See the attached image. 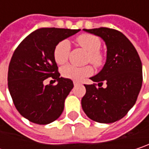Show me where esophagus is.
Segmentation results:
<instances>
[{
	"label": "esophagus",
	"mask_w": 149,
	"mask_h": 149,
	"mask_svg": "<svg viewBox=\"0 0 149 149\" xmlns=\"http://www.w3.org/2000/svg\"><path fill=\"white\" fill-rule=\"evenodd\" d=\"M74 86H76L80 85V82H78V81H74Z\"/></svg>",
	"instance_id": "34e87169"
}]
</instances>
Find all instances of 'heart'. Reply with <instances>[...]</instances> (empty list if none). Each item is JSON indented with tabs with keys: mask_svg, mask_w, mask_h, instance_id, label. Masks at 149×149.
Masks as SVG:
<instances>
[{
	"mask_svg": "<svg viewBox=\"0 0 149 149\" xmlns=\"http://www.w3.org/2000/svg\"><path fill=\"white\" fill-rule=\"evenodd\" d=\"M77 45L87 52L86 61L90 62L96 67H101L104 63V56L99 51L101 48L100 39L91 34H82L76 38ZM70 44L67 40L60 41L54 49V60L58 64H64L69 57ZM93 73V69L90 65L78 67L68 64L61 69V74L64 78L69 80H80L90 76Z\"/></svg>",
	"mask_w": 149,
	"mask_h": 149,
	"instance_id": "1",
	"label": "heart"
}]
</instances>
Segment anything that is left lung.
<instances>
[{"label":"left lung","instance_id":"8db88e82","mask_svg":"<svg viewBox=\"0 0 149 149\" xmlns=\"http://www.w3.org/2000/svg\"><path fill=\"white\" fill-rule=\"evenodd\" d=\"M101 37L107 47V59L101 71L85 85L81 106L91 120L113 123L122 119L134 106L143 84V67L132 43L121 32L109 28L86 29ZM106 82L107 87L101 88ZM101 86H100V85Z\"/></svg>","mask_w":149,"mask_h":149}]
</instances>
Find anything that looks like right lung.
<instances>
[{
    "label": "right lung",
    "mask_w": 149,
    "mask_h": 149,
    "mask_svg": "<svg viewBox=\"0 0 149 149\" xmlns=\"http://www.w3.org/2000/svg\"><path fill=\"white\" fill-rule=\"evenodd\" d=\"M80 29L41 28L29 34L16 48L8 67V89L17 110L30 122L47 125L62 114L73 81L60 77L54 49ZM52 77L55 86L43 81Z\"/></svg>",
    "instance_id": "add662e5"
}]
</instances>
